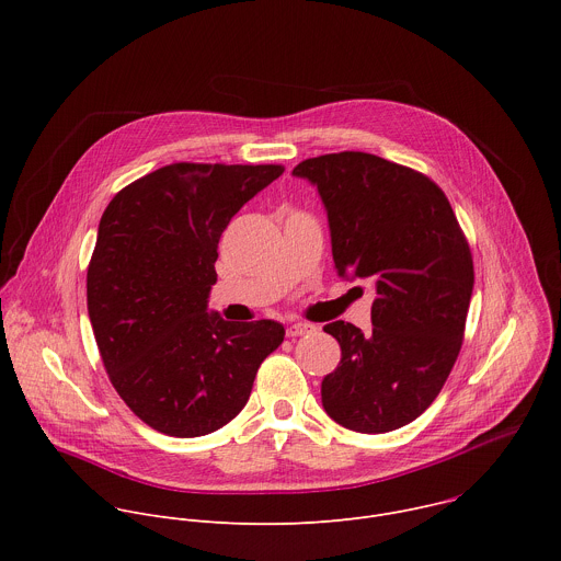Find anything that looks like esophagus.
<instances>
[{
	"label": "esophagus",
	"instance_id": "esophagus-1",
	"mask_svg": "<svg viewBox=\"0 0 561 561\" xmlns=\"http://www.w3.org/2000/svg\"><path fill=\"white\" fill-rule=\"evenodd\" d=\"M314 331V327H310V324H290L288 329H286V335L288 337H301V335H308V333H312Z\"/></svg>",
	"mask_w": 561,
	"mask_h": 561
}]
</instances>
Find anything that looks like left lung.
I'll return each instance as SVG.
<instances>
[{
    "instance_id": "1",
    "label": "left lung",
    "mask_w": 561,
    "mask_h": 561,
    "mask_svg": "<svg viewBox=\"0 0 561 561\" xmlns=\"http://www.w3.org/2000/svg\"><path fill=\"white\" fill-rule=\"evenodd\" d=\"M293 175L327 206L340 277L377 293L368 333L324 327L342 348L322 381L324 411L357 433L402 428L433 404L461 348L474 284L463 230L433 180L370 152L310 157Z\"/></svg>"
}]
</instances>
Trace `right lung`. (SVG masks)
<instances>
[{"instance_id": "add662e5", "label": "right lung", "mask_w": 561, "mask_h": 561, "mask_svg": "<svg viewBox=\"0 0 561 561\" xmlns=\"http://www.w3.org/2000/svg\"><path fill=\"white\" fill-rule=\"evenodd\" d=\"M282 173L279 164H169L122 188L100 219L87 275L95 342L126 407L159 433L226 426L284 342L273 319L234 324L208 312L224 228Z\"/></svg>"}]
</instances>
